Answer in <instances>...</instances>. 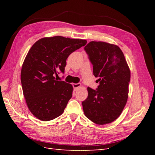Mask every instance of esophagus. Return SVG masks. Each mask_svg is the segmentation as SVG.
Here are the masks:
<instances>
[{
    "label": "esophagus",
    "mask_w": 155,
    "mask_h": 155,
    "mask_svg": "<svg viewBox=\"0 0 155 155\" xmlns=\"http://www.w3.org/2000/svg\"><path fill=\"white\" fill-rule=\"evenodd\" d=\"M72 86H73V88H74V90L76 91H77L78 89L81 86V83H73L72 84Z\"/></svg>",
    "instance_id": "esophagus-1"
}]
</instances>
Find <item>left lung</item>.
I'll return each instance as SVG.
<instances>
[{"label": "left lung", "instance_id": "1", "mask_svg": "<svg viewBox=\"0 0 155 155\" xmlns=\"http://www.w3.org/2000/svg\"><path fill=\"white\" fill-rule=\"evenodd\" d=\"M84 49L100 85L96 90L87 88L88 97L82 102L83 112L96 124L111 123L118 118L127 101L129 68L118 46L91 41Z\"/></svg>", "mask_w": 155, "mask_h": 155}]
</instances>
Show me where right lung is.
<instances>
[{
  "instance_id": "right-lung-1",
  "label": "right lung",
  "mask_w": 155,
  "mask_h": 155,
  "mask_svg": "<svg viewBox=\"0 0 155 155\" xmlns=\"http://www.w3.org/2000/svg\"><path fill=\"white\" fill-rule=\"evenodd\" d=\"M87 43L55 36L42 38L31 47L22 64L21 81L28 107L37 118L50 121L63 114L73 87L55 76L64 72L68 56Z\"/></svg>"
}]
</instances>
